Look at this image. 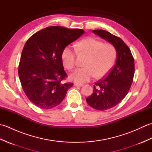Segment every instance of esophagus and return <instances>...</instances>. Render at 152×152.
Wrapping results in <instances>:
<instances>
[{"instance_id": "obj_1", "label": "esophagus", "mask_w": 152, "mask_h": 152, "mask_svg": "<svg viewBox=\"0 0 152 152\" xmlns=\"http://www.w3.org/2000/svg\"><path fill=\"white\" fill-rule=\"evenodd\" d=\"M74 86L77 87H82L83 86V83H74Z\"/></svg>"}]
</instances>
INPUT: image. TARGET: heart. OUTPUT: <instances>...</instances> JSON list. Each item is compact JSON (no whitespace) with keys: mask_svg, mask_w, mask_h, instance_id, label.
Here are the masks:
<instances>
[{"mask_svg":"<svg viewBox=\"0 0 152 152\" xmlns=\"http://www.w3.org/2000/svg\"><path fill=\"white\" fill-rule=\"evenodd\" d=\"M77 51L88 56L84 68L74 70L70 74V79L76 83L88 82L95 76L96 78L105 76L110 70L115 59L114 46L94 38H86L76 44ZM61 61L68 70L75 66L76 50L70 46H66L61 53Z\"/></svg>","mask_w":152,"mask_h":152,"instance_id":"1","label":"heart"}]
</instances>
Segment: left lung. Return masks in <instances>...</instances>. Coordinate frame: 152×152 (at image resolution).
Masks as SVG:
<instances>
[{
  "label": "left lung",
  "mask_w": 152,
  "mask_h": 152,
  "mask_svg": "<svg viewBox=\"0 0 152 152\" xmlns=\"http://www.w3.org/2000/svg\"><path fill=\"white\" fill-rule=\"evenodd\" d=\"M93 33L114 46L116 62L105 78L96 82L93 93L86 98L88 104L98 110H106L119 104L129 91L134 74V61L131 50L120 38L104 30Z\"/></svg>",
  "instance_id": "left-lung-1"
}]
</instances>
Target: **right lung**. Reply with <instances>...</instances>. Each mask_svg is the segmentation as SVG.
<instances>
[{
  "label": "right lung",
  "mask_w": 152,
  "mask_h": 152,
  "mask_svg": "<svg viewBox=\"0 0 152 152\" xmlns=\"http://www.w3.org/2000/svg\"><path fill=\"white\" fill-rule=\"evenodd\" d=\"M85 31L78 28L48 27L28 38L23 49L18 74L29 101L42 109L56 107L65 97L72 83H63L67 76L61 53Z\"/></svg>",
  "instance_id": "right-lung-1"
}]
</instances>
